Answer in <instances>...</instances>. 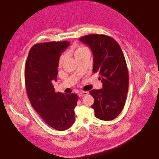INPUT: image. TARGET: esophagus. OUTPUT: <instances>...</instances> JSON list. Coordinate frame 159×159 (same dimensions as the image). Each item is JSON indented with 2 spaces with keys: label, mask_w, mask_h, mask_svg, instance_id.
I'll return each mask as SVG.
<instances>
[{
  "label": "esophagus",
  "mask_w": 159,
  "mask_h": 159,
  "mask_svg": "<svg viewBox=\"0 0 159 159\" xmlns=\"http://www.w3.org/2000/svg\"><path fill=\"white\" fill-rule=\"evenodd\" d=\"M88 95V91H80L78 95H79V97H83L84 95Z\"/></svg>",
  "instance_id": "1"
}]
</instances>
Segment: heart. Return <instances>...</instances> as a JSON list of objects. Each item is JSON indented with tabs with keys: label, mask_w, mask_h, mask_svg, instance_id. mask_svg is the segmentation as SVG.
Here are the masks:
<instances>
[{
	"label": "heart",
	"mask_w": 159,
	"mask_h": 159,
	"mask_svg": "<svg viewBox=\"0 0 159 159\" xmlns=\"http://www.w3.org/2000/svg\"><path fill=\"white\" fill-rule=\"evenodd\" d=\"M88 49V48H87L86 47H85V46H79V47L76 49V50H75V55H77V54H78V53H79L83 52V51H84V50H85V49ZM65 57H66V54H63V55H61V58H60V60H59V65H60V66L62 64V63L64 59L65 58Z\"/></svg>",
	"instance_id": "heart-1"
}]
</instances>
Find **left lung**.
<instances>
[{
    "label": "left lung",
    "mask_w": 159,
    "mask_h": 159,
    "mask_svg": "<svg viewBox=\"0 0 159 159\" xmlns=\"http://www.w3.org/2000/svg\"><path fill=\"white\" fill-rule=\"evenodd\" d=\"M79 40L92 51L93 71L98 72L102 82V89L89 91L95 99L91 107L98 119L113 120L122 111L128 91V70L123 52L117 42L107 35L91 34Z\"/></svg>",
    "instance_id": "1"
}]
</instances>
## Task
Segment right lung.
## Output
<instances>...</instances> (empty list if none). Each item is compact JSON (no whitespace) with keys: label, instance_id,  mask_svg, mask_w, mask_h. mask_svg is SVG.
<instances>
[{"label":"right lung","instance_id":"1","mask_svg":"<svg viewBox=\"0 0 159 159\" xmlns=\"http://www.w3.org/2000/svg\"><path fill=\"white\" fill-rule=\"evenodd\" d=\"M70 44L68 41L36 44L30 49L25 66V84L32 107L46 124L58 131L73 124L78 101L77 94L56 93L53 86L60 56Z\"/></svg>","mask_w":159,"mask_h":159}]
</instances>
